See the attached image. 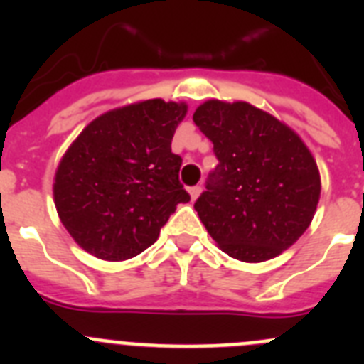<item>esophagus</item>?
<instances>
[{"label":"esophagus","mask_w":364,"mask_h":364,"mask_svg":"<svg viewBox=\"0 0 364 364\" xmlns=\"http://www.w3.org/2000/svg\"><path fill=\"white\" fill-rule=\"evenodd\" d=\"M188 191H189V195H191V200H195V198H197L198 195H200L202 188H200V186H193V188H189Z\"/></svg>","instance_id":"esophagus-1"}]
</instances>
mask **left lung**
Listing matches in <instances>:
<instances>
[{"label":"left lung","mask_w":364,"mask_h":364,"mask_svg":"<svg viewBox=\"0 0 364 364\" xmlns=\"http://www.w3.org/2000/svg\"><path fill=\"white\" fill-rule=\"evenodd\" d=\"M218 164L195 202L211 239L244 262L273 259L310 226L319 169L297 133L246 102L210 100L193 114Z\"/></svg>","instance_id":"1"}]
</instances>
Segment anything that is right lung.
I'll return each instance as SVG.
<instances>
[{
	"instance_id": "right-lung-1",
	"label": "right lung",
	"mask_w": 364,
	"mask_h": 364,
	"mask_svg": "<svg viewBox=\"0 0 364 364\" xmlns=\"http://www.w3.org/2000/svg\"><path fill=\"white\" fill-rule=\"evenodd\" d=\"M186 104L160 98L109 111L80 133L54 176V204L63 226L91 255L136 257L189 202L180 184L182 159L171 151Z\"/></svg>"
}]
</instances>
